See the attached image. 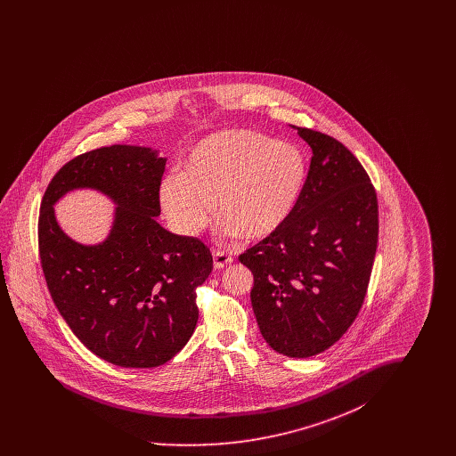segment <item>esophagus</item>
Returning <instances> with one entry per match:
<instances>
[{
	"mask_svg": "<svg viewBox=\"0 0 456 456\" xmlns=\"http://www.w3.org/2000/svg\"><path fill=\"white\" fill-rule=\"evenodd\" d=\"M232 263V256L231 255H227V253H224L222 249H217V251H214V266L220 270V268H225L227 265H231Z\"/></svg>",
	"mask_w": 456,
	"mask_h": 456,
	"instance_id": "esophagus-1",
	"label": "esophagus"
}]
</instances>
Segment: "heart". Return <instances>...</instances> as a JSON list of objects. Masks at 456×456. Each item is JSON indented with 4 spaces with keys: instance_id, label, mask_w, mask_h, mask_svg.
Returning a JSON list of instances; mask_svg holds the SVG:
<instances>
[{
    "instance_id": "b5f03b06",
    "label": "heart",
    "mask_w": 456,
    "mask_h": 456,
    "mask_svg": "<svg viewBox=\"0 0 456 456\" xmlns=\"http://www.w3.org/2000/svg\"><path fill=\"white\" fill-rule=\"evenodd\" d=\"M305 181L294 145L253 131H222L188 153L183 171L159 186L160 207L183 236L200 234L214 217V200L227 234L256 240L290 217Z\"/></svg>"
}]
</instances>
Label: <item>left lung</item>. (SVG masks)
<instances>
[{"instance_id":"obj_1","label":"left lung","mask_w":456,"mask_h":456,"mask_svg":"<svg viewBox=\"0 0 456 456\" xmlns=\"http://www.w3.org/2000/svg\"><path fill=\"white\" fill-rule=\"evenodd\" d=\"M313 157L282 227L246 249L251 304L263 338L279 354L311 357L342 338L368 294L378 248V198L344 143L292 126Z\"/></svg>"}]
</instances>
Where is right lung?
<instances>
[{"label":"right lung","mask_w":456,"mask_h":456,"mask_svg":"<svg viewBox=\"0 0 456 456\" xmlns=\"http://www.w3.org/2000/svg\"><path fill=\"white\" fill-rule=\"evenodd\" d=\"M164 157L110 145L82 153L54 174L39 214V256L49 294L86 347L121 368H157L188 344L198 322L196 289L214 268L210 249L155 220ZM95 187L118 205L110 238L84 247L59 229L52 205Z\"/></svg>","instance_id":"1"}]
</instances>
